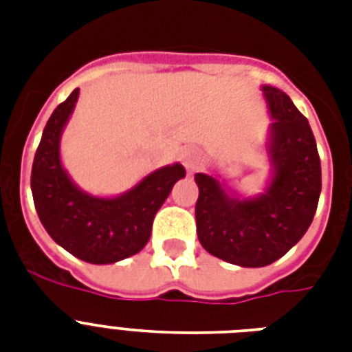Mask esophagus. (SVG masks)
I'll return each instance as SVG.
<instances>
[{"instance_id":"obj_1","label":"esophagus","mask_w":352,"mask_h":352,"mask_svg":"<svg viewBox=\"0 0 352 352\" xmlns=\"http://www.w3.org/2000/svg\"><path fill=\"white\" fill-rule=\"evenodd\" d=\"M181 160L182 164L186 166L188 171H195L201 164V151L197 148H193V146H188V148L182 149Z\"/></svg>"}]
</instances>
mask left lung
Returning a JSON list of instances; mask_svg holds the SVG:
<instances>
[{
  "label": "left lung",
  "mask_w": 352,
  "mask_h": 352,
  "mask_svg": "<svg viewBox=\"0 0 352 352\" xmlns=\"http://www.w3.org/2000/svg\"><path fill=\"white\" fill-rule=\"evenodd\" d=\"M272 124L270 175L256 195H243L219 175L195 173L197 237L208 254L245 268L283 257L309 230L322 192V164L312 129L287 93L263 84Z\"/></svg>",
  "instance_id": "obj_1"
}]
</instances>
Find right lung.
<instances>
[{"label":"right lung","mask_w":352,"mask_h":352,"mask_svg":"<svg viewBox=\"0 0 352 352\" xmlns=\"http://www.w3.org/2000/svg\"><path fill=\"white\" fill-rule=\"evenodd\" d=\"M80 89L52 111L36 149L30 190L41 225L56 245L85 263L111 265L148 245L153 219L186 175L181 162L162 166L118 195H93L71 179L60 144Z\"/></svg>","instance_id":"right-lung-1"}]
</instances>
